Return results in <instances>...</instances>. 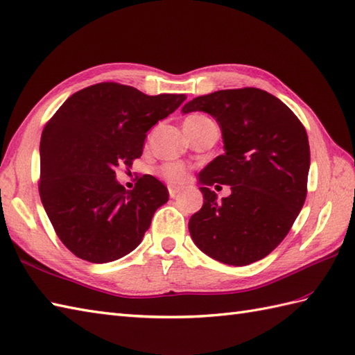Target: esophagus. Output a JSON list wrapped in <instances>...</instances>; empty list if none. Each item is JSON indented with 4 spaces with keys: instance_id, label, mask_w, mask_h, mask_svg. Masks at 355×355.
I'll list each match as a JSON object with an SVG mask.
<instances>
[{
    "instance_id": "obj_1",
    "label": "esophagus",
    "mask_w": 355,
    "mask_h": 355,
    "mask_svg": "<svg viewBox=\"0 0 355 355\" xmlns=\"http://www.w3.org/2000/svg\"><path fill=\"white\" fill-rule=\"evenodd\" d=\"M169 195L171 198H177L180 195V189H177V187H169Z\"/></svg>"
}]
</instances>
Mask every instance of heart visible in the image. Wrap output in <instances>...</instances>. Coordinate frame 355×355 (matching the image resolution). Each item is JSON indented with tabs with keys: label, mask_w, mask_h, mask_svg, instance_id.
<instances>
[{
	"label": "heart",
	"mask_w": 355,
	"mask_h": 355,
	"mask_svg": "<svg viewBox=\"0 0 355 355\" xmlns=\"http://www.w3.org/2000/svg\"><path fill=\"white\" fill-rule=\"evenodd\" d=\"M200 117H202V116H192L187 120H195ZM160 175L166 180V182L173 184V186H182L187 182V168L182 163L171 162V163H166L164 166H162Z\"/></svg>",
	"instance_id": "1"
}]
</instances>
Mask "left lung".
Here are the masks:
<instances>
[{
	"mask_svg": "<svg viewBox=\"0 0 355 355\" xmlns=\"http://www.w3.org/2000/svg\"><path fill=\"white\" fill-rule=\"evenodd\" d=\"M202 111L221 128L224 154L200 172L202 207L189 232L202 253L243 267L266 258L290 232L306 198L310 145L300 120L259 88L220 89L187 102L182 112ZM231 186L221 202L209 191Z\"/></svg>",
	"mask_w": 355,
	"mask_h": 355,
	"instance_id": "obj_1",
	"label": "left lung"
}]
</instances>
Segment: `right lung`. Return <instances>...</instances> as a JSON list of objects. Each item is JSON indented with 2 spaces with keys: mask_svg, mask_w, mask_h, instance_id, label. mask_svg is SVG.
Returning <instances> with one entry per match:
<instances>
[{
  "mask_svg": "<svg viewBox=\"0 0 355 355\" xmlns=\"http://www.w3.org/2000/svg\"><path fill=\"white\" fill-rule=\"evenodd\" d=\"M184 94L148 96L102 82L74 93L45 125L40 195L56 235L78 258L105 263L137 247L169 192L153 175L134 191L117 182L119 166L143 153L146 132L172 114Z\"/></svg>",
  "mask_w": 355,
  "mask_h": 355,
  "instance_id": "obj_1",
  "label": "right lung"
}]
</instances>
